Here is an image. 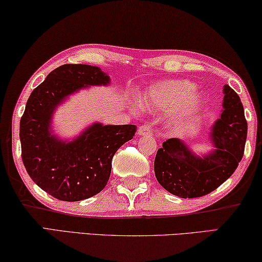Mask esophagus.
Wrapping results in <instances>:
<instances>
[{
    "label": "esophagus",
    "instance_id": "34e87169",
    "mask_svg": "<svg viewBox=\"0 0 262 262\" xmlns=\"http://www.w3.org/2000/svg\"><path fill=\"white\" fill-rule=\"evenodd\" d=\"M137 135L138 136H152V128L148 125H146V124H144V125L139 126Z\"/></svg>",
    "mask_w": 262,
    "mask_h": 262
}]
</instances>
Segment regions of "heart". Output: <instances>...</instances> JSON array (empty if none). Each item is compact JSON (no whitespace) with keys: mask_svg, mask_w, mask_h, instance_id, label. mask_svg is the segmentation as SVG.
Wrapping results in <instances>:
<instances>
[{"mask_svg":"<svg viewBox=\"0 0 262 262\" xmlns=\"http://www.w3.org/2000/svg\"><path fill=\"white\" fill-rule=\"evenodd\" d=\"M192 83L182 80H168L149 87L143 95L144 105L148 109L170 113L171 121L177 125L184 123L200 109L202 97L199 93H192ZM140 110V106H136Z\"/></svg>","mask_w":262,"mask_h":262,"instance_id":"1","label":"heart"}]
</instances>
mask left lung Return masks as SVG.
I'll return each mask as SVG.
<instances>
[{
    "instance_id": "8db88e82",
    "label": "left lung",
    "mask_w": 262,
    "mask_h": 262,
    "mask_svg": "<svg viewBox=\"0 0 262 262\" xmlns=\"http://www.w3.org/2000/svg\"><path fill=\"white\" fill-rule=\"evenodd\" d=\"M223 93L222 113L210 130L211 151L197 154L179 138L167 139L158 149L154 173L170 194L181 199L204 196L237 169L245 148L247 122L238 94L229 84H224Z\"/></svg>"
}]
</instances>
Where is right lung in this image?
Returning <instances> with one entry per match:
<instances>
[{"mask_svg": "<svg viewBox=\"0 0 262 262\" xmlns=\"http://www.w3.org/2000/svg\"><path fill=\"white\" fill-rule=\"evenodd\" d=\"M100 67L67 63L55 68L30 95L20 118L22 160L32 181L60 201L76 202L103 190L117 149L134 138L137 127L95 122L73 139L54 135L55 110L81 89L109 85Z\"/></svg>", "mask_w": 262, "mask_h": 262, "instance_id": "right-lung-1", "label": "right lung"}]
</instances>
